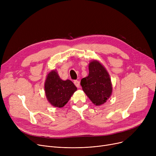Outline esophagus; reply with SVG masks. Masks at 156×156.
Here are the masks:
<instances>
[{
  "label": "esophagus",
  "mask_w": 156,
  "mask_h": 156,
  "mask_svg": "<svg viewBox=\"0 0 156 156\" xmlns=\"http://www.w3.org/2000/svg\"><path fill=\"white\" fill-rule=\"evenodd\" d=\"M74 83H75V85H76V87L79 88L80 86V81H78V80H75L74 81Z\"/></svg>",
  "instance_id": "34e87169"
}]
</instances>
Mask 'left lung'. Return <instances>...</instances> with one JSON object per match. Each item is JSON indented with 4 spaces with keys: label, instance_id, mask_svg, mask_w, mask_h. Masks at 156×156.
Returning a JSON list of instances; mask_svg holds the SVG:
<instances>
[{
    "label": "left lung",
    "instance_id": "1",
    "mask_svg": "<svg viewBox=\"0 0 156 156\" xmlns=\"http://www.w3.org/2000/svg\"><path fill=\"white\" fill-rule=\"evenodd\" d=\"M88 69V76L81 79L80 84L92 102L101 105L109 99L112 94L109 75L101 63L95 60L89 63Z\"/></svg>",
    "mask_w": 156,
    "mask_h": 156
}]
</instances>
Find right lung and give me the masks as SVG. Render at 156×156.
Wrapping results in <instances>:
<instances>
[{
  "instance_id": "add662e5",
  "label": "right lung",
  "mask_w": 156,
  "mask_h": 156,
  "mask_svg": "<svg viewBox=\"0 0 156 156\" xmlns=\"http://www.w3.org/2000/svg\"><path fill=\"white\" fill-rule=\"evenodd\" d=\"M44 88L47 99L55 108L64 107L77 90L71 80H61L56 70L48 74Z\"/></svg>"
}]
</instances>
